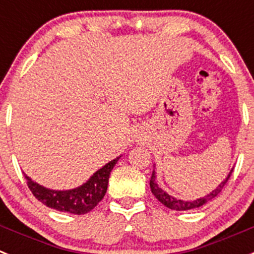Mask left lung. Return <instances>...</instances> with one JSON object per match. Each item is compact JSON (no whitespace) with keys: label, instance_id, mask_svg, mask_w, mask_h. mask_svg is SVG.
I'll list each match as a JSON object with an SVG mask.
<instances>
[{"label":"left lung","instance_id":"obj_1","mask_svg":"<svg viewBox=\"0 0 254 254\" xmlns=\"http://www.w3.org/2000/svg\"><path fill=\"white\" fill-rule=\"evenodd\" d=\"M233 169L230 170L229 173V176L226 177V179L224 182H221L219 186L216 187V190H214L212 192H210L208 194H206L205 197H201V198H197L194 201H183V199H177L174 197L169 196V194L165 192V190H161L158 185H156V182H155V172H152L151 174V179H150V188H151V192L156 198L163 203L164 206H167L168 208H172V210H177V211H186V210H192V208H197L203 206L205 203L210 202L211 199H214L217 194L221 192V190L224 188V186L226 185V182L228 179L230 178L232 176Z\"/></svg>","mask_w":254,"mask_h":254}]
</instances>
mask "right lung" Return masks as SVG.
Returning a JSON list of instances; mask_svg holds the SVG:
<instances>
[{"label":"right lung","instance_id":"right-lung-1","mask_svg":"<svg viewBox=\"0 0 254 254\" xmlns=\"http://www.w3.org/2000/svg\"><path fill=\"white\" fill-rule=\"evenodd\" d=\"M118 159L120 158L105 164L102 169L94 173L86 183L77 188H73V190H48V188L35 183L34 181H31L28 176H25V178L28 181V187L31 190V193L34 194L35 198L39 199L42 203L57 211H62V212L82 215L93 210L105 196L109 176H111L112 169L118 161Z\"/></svg>","mask_w":254,"mask_h":254}]
</instances>
